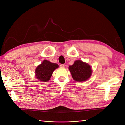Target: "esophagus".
Wrapping results in <instances>:
<instances>
[{"mask_svg":"<svg viewBox=\"0 0 125 125\" xmlns=\"http://www.w3.org/2000/svg\"><path fill=\"white\" fill-rule=\"evenodd\" d=\"M60 66L61 67L64 68V67H66V65H65V64H60Z\"/></svg>","mask_w":125,"mask_h":125,"instance_id":"34e87169","label":"esophagus"}]
</instances>
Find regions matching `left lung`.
<instances>
[{
	"instance_id": "8db88e82",
	"label": "left lung",
	"mask_w": 125,
	"mask_h": 125,
	"mask_svg": "<svg viewBox=\"0 0 125 125\" xmlns=\"http://www.w3.org/2000/svg\"><path fill=\"white\" fill-rule=\"evenodd\" d=\"M69 69L74 80L79 82L85 81L89 79L92 73L91 67L88 63L80 60H75Z\"/></svg>"
}]
</instances>
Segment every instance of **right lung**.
Here are the masks:
<instances>
[{
    "instance_id": "right-lung-1",
    "label": "right lung",
    "mask_w": 125,
    "mask_h": 125,
    "mask_svg": "<svg viewBox=\"0 0 125 125\" xmlns=\"http://www.w3.org/2000/svg\"><path fill=\"white\" fill-rule=\"evenodd\" d=\"M58 67L57 63H52L48 60H44L36 68L35 71V77L39 81L47 82L50 80L54 71Z\"/></svg>"
}]
</instances>
